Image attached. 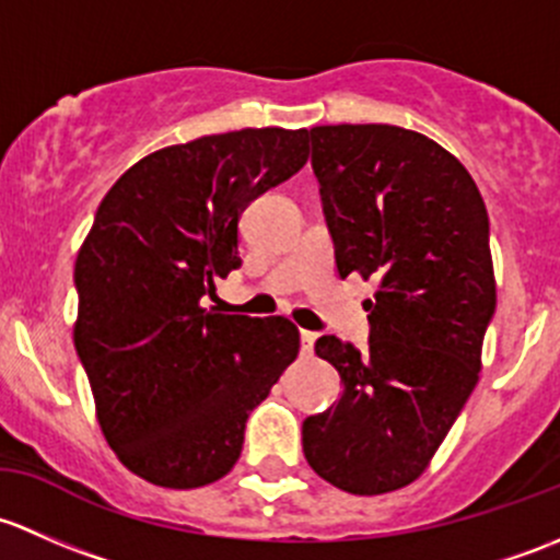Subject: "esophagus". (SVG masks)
Wrapping results in <instances>:
<instances>
[{"instance_id": "34e87169", "label": "esophagus", "mask_w": 560, "mask_h": 560, "mask_svg": "<svg viewBox=\"0 0 560 560\" xmlns=\"http://www.w3.org/2000/svg\"><path fill=\"white\" fill-rule=\"evenodd\" d=\"M315 339H318V334H313V331H302V355H313V350H315Z\"/></svg>"}]
</instances>
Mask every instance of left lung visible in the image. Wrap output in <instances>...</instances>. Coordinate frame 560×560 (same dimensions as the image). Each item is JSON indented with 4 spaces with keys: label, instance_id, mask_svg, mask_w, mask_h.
Wrapping results in <instances>:
<instances>
[{
    "label": "left lung",
    "instance_id": "left-lung-1",
    "mask_svg": "<svg viewBox=\"0 0 560 560\" xmlns=\"http://www.w3.org/2000/svg\"><path fill=\"white\" fill-rule=\"evenodd\" d=\"M313 172L339 278L380 282L369 350L320 337L342 396L302 425L331 486L377 495L423 475L480 374L495 313L488 210L453 153L388 124L315 126Z\"/></svg>",
    "mask_w": 560,
    "mask_h": 560
}]
</instances>
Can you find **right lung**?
<instances>
[{"label":"right lung","instance_id":"right-lung-1","mask_svg":"<svg viewBox=\"0 0 560 560\" xmlns=\"http://www.w3.org/2000/svg\"><path fill=\"white\" fill-rule=\"evenodd\" d=\"M307 129H242L161 148L109 188L74 261V350L102 434L161 488L232 471L247 415L299 353L288 318L201 307L240 267L237 223L307 164Z\"/></svg>","mask_w":560,"mask_h":560}]
</instances>
